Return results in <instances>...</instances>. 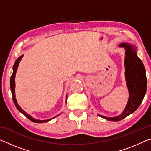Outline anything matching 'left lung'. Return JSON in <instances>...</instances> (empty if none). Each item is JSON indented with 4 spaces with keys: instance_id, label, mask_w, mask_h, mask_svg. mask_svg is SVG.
<instances>
[{
    "instance_id": "1",
    "label": "left lung",
    "mask_w": 151,
    "mask_h": 151,
    "mask_svg": "<svg viewBox=\"0 0 151 151\" xmlns=\"http://www.w3.org/2000/svg\"><path fill=\"white\" fill-rule=\"evenodd\" d=\"M119 47L126 49L125 52V78L129 92V99L124 111L116 117L99 116L111 121H121L139 108L147 91V76L142 60L137 57L136 48L128 43H122Z\"/></svg>"
}]
</instances>
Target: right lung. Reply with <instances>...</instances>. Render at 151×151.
Here are the masks:
<instances>
[{
    "label": "right lung",
    "mask_w": 151,
    "mask_h": 151,
    "mask_svg": "<svg viewBox=\"0 0 151 151\" xmlns=\"http://www.w3.org/2000/svg\"><path fill=\"white\" fill-rule=\"evenodd\" d=\"M23 57V55H22L21 57H20L18 59L16 60V62H15V64L13 66V73H12V75L11 76V81H10V86H11V93H12V100H13L14 102V104H15V106L17 107V109H18V111H19L20 112H21L22 114H23L24 115L27 117V118L29 119L30 121H31L34 122H37V123H42V122H47L48 121H50L51 119H48V120H44V121H42V120H37V119H35L34 118H32V117L29 115V114H27L26 112H25L23 110H22L21 108H20V106L17 103V101L16 100V98H15V92H14V87H15V81H14V78H15V75H16V72H17V67L18 66H19V63L20 62V60H21V58ZM58 116V115H57ZM57 116H56L55 117H57Z\"/></svg>",
    "instance_id": "add662e5"
}]
</instances>
